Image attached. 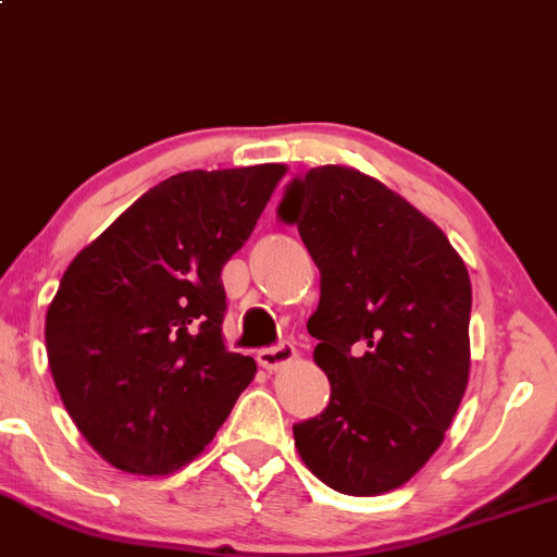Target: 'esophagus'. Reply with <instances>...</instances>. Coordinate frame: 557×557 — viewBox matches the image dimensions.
Masks as SVG:
<instances>
[{
    "mask_svg": "<svg viewBox=\"0 0 557 557\" xmlns=\"http://www.w3.org/2000/svg\"><path fill=\"white\" fill-rule=\"evenodd\" d=\"M295 358H297V349L292 342H278V345L273 347L258 349V362L262 368H268V371H278L281 366H286V362H292Z\"/></svg>",
    "mask_w": 557,
    "mask_h": 557,
    "instance_id": "obj_1",
    "label": "esophagus"
}]
</instances>
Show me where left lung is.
I'll use <instances>...</instances> for the list:
<instances>
[{"label":"left lung","mask_w":557,"mask_h":557,"mask_svg":"<svg viewBox=\"0 0 557 557\" xmlns=\"http://www.w3.org/2000/svg\"><path fill=\"white\" fill-rule=\"evenodd\" d=\"M278 218L321 271L308 331L331 381L326 410L295 423L299 458L342 495H384L436 453L466 395V262L408 199L352 168L292 178Z\"/></svg>","instance_id":"8db88e82"}]
</instances>
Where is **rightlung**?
Wrapping results in <instances>:
<instances>
[{"label": "right lung", "instance_id": "right-lung-1", "mask_svg": "<svg viewBox=\"0 0 557 557\" xmlns=\"http://www.w3.org/2000/svg\"><path fill=\"white\" fill-rule=\"evenodd\" d=\"M284 173L165 178L67 265L44 326L49 368L73 423L121 471L160 476L197 458L258 371L223 345L221 271Z\"/></svg>", "mask_w": 557, "mask_h": 557}]
</instances>
